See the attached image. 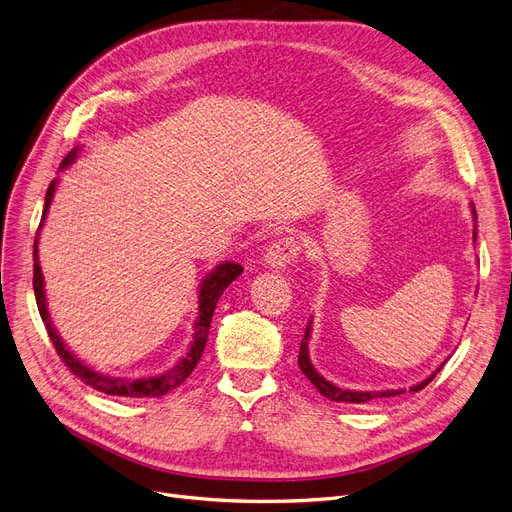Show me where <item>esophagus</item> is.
Here are the masks:
<instances>
[{
  "label": "esophagus",
  "instance_id": "1",
  "mask_svg": "<svg viewBox=\"0 0 512 512\" xmlns=\"http://www.w3.org/2000/svg\"><path fill=\"white\" fill-rule=\"evenodd\" d=\"M299 253H301V242L295 236H282L265 249L263 261L265 265H270V268H286V265L297 261Z\"/></svg>",
  "mask_w": 512,
  "mask_h": 512
}]
</instances>
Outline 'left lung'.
Listing matches in <instances>:
<instances>
[{
  "label": "left lung",
  "instance_id": "obj_1",
  "mask_svg": "<svg viewBox=\"0 0 512 512\" xmlns=\"http://www.w3.org/2000/svg\"><path fill=\"white\" fill-rule=\"evenodd\" d=\"M471 209H473V219H477V211H475V205H471ZM477 228V226H475ZM475 236H477V230L473 232ZM309 337H311V320H309V324H307V328H305V335H303V341H301V349H299V368H301V372L307 376L309 379V383L314 385L324 397H328V399H332V402H345V404H368V402H376V399H383V397H393V395H399V393H406V389H391V391H351V389H341V387H337L335 383H330V381H326L324 376L311 366V360H309ZM443 366V364H441ZM441 366L429 376V379H425L422 383H418V385H414V387H410V391H420V389H425L433 379H435V374L441 370Z\"/></svg>",
  "mask_w": 512,
  "mask_h": 512
}]
</instances>
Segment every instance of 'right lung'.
Here are the masks:
<instances>
[{
	"instance_id": "right-lung-1",
	"label": "right lung",
	"mask_w": 512,
	"mask_h": 512,
	"mask_svg": "<svg viewBox=\"0 0 512 512\" xmlns=\"http://www.w3.org/2000/svg\"><path fill=\"white\" fill-rule=\"evenodd\" d=\"M75 157H77V148L66 154V159L62 161L60 169L69 167L75 161ZM54 190H56V180L50 184V188L46 192V205H43L41 224H39L37 234H35V244H33V291H35V299H37V307H39V316H41L43 324H46L50 341L56 347L64 366H69V370L75 376H79V379L85 385H90L96 391H102V393H108V395L161 397V395L169 393L171 389L180 387L192 374L198 360H201V355H203L205 345H207V339H209V328H211V318H213L215 305H217L219 297L224 295L226 288L242 274V265H238L234 261L219 263L217 268L213 272H209V276L203 280L201 288H198V316H196V322H194V341L190 345V351L171 370H167L163 374H157V376H146V379H136V381L115 379V376L100 374V372L92 370L90 366H85L79 358H75V355L69 349H66L64 341L60 339V335H58L52 320H50L48 307H46V291H43V274H41V268H39L37 242H39V232H41V226H43V219H46L48 209L52 205Z\"/></svg>"
}]
</instances>
